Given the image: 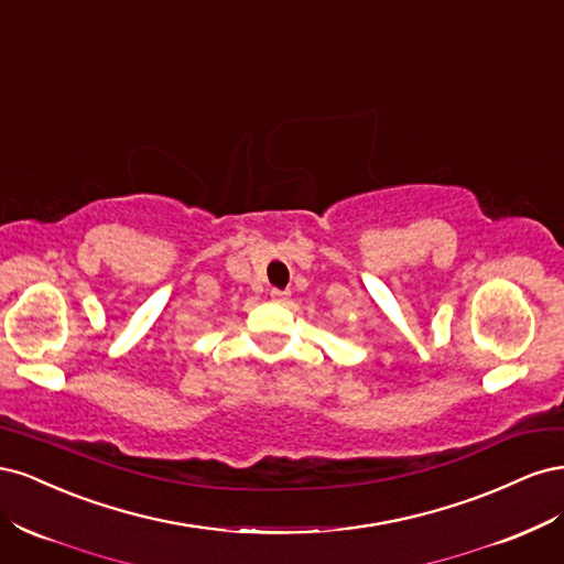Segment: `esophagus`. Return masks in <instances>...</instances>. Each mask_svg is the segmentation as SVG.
<instances>
[{
  "label": "esophagus",
  "mask_w": 564,
  "mask_h": 564,
  "mask_svg": "<svg viewBox=\"0 0 564 564\" xmlns=\"http://www.w3.org/2000/svg\"><path fill=\"white\" fill-rule=\"evenodd\" d=\"M270 299L275 301V303H286V301H289V292H280V289H272Z\"/></svg>",
  "instance_id": "obj_1"
}]
</instances>
